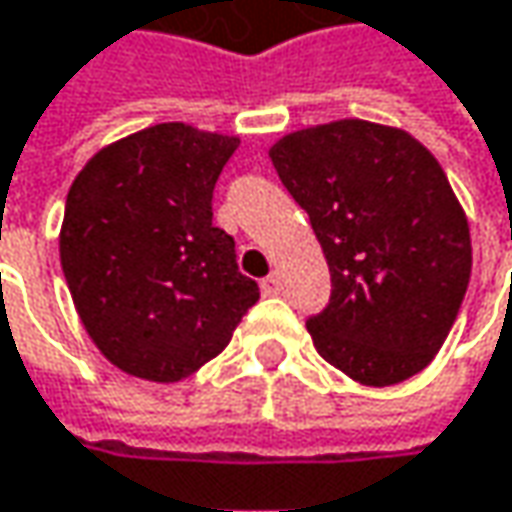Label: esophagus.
Here are the masks:
<instances>
[{
  "label": "esophagus",
  "instance_id": "esophagus-1",
  "mask_svg": "<svg viewBox=\"0 0 512 512\" xmlns=\"http://www.w3.org/2000/svg\"><path fill=\"white\" fill-rule=\"evenodd\" d=\"M260 287H263L266 296H278V293H281V278H278V275H266V278L260 281Z\"/></svg>",
  "mask_w": 512,
  "mask_h": 512
}]
</instances>
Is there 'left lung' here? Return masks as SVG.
Returning <instances> with one entry per match:
<instances>
[{
    "instance_id": "8db88e82",
    "label": "left lung",
    "mask_w": 512,
    "mask_h": 512,
    "mask_svg": "<svg viewBox=\"0 0 512 512\" xmlns=\"http://www.w3.org/2000/svg\"><path fill=\"white\" fill-rule=\"evenodd\" d=\"M269 158L331 269V299L307 319L316 351L369 387L422 372L472 272L469 222L437 158L363 119L287 134Z\"/></svg>"
}]
</instances>
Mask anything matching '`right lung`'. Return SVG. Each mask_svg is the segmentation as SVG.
Returning <instances> with one entry per match:
<instances>
[{
	"mask_svg": "<svg viewBox=\"0 0 512 512\" xmlns=\"http://www.w3.org/2000/svg\"><path fill=\"white\" fill-rule=\"evenodd\" d=\"M237 146L163 122L102 149L72 181L61 266L87 334L128 375H193L260 299L234 237L213 225V187Z\"/></svg>",
	"mask_w": 512,
	"mask_h": 512,
	"instance_id": "obj_1",
	"label": "right lung"
}]
</instances>
